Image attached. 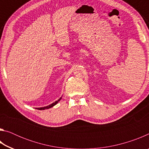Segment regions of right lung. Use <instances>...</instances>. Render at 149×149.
<instances>
[{"label": "right lung", "instance_id": "1", "mask_svg": "<svg viewBox=\"0 0 149 149\" xmlns=\"http://www.w3.org/2000/svg\"><path fill=\"white\" fill-rule=\"evenodd\" d=\"M61 99H62V97H60V99L58 100H56V101H55L54 102H53V103H52L51 104H50V105H49V106H47V107H41V108H37V109H38V110H45V109H49V108H52V107H54V105H56L58 102L60 100H61Z\"/></svg>", "mask_w": 149, "mask_h": 149}]
</instances>
